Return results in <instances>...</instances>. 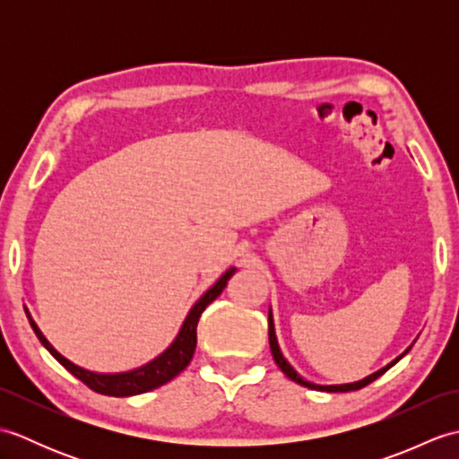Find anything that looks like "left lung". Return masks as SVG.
I'll return each instance as SVG.
<instances>
[{
  "mask_svg": "<svg viewBox=\"0 0 459 459\" xmlns=\"http://www.w3.org/2000/svg\"><path fill=\"white\" fill-rule=\"evenodd\" d=\"M268 339H270V351H272V357H274L276 365L280 367L281 373H284L288 378H291V380H294V383H298V385H301V386L314 388V391H325V393H349V391H359V388L367 386L368 383H373L375 378H378L380 375L386 373L388 368H391L393 365H396L398 360H401V359L408 353V351H411V347H408L401 357H396V359H394V360H391V363H388L386 367L378 368L377 373L365 377L363 380H357V383H349V385H316V383H309V380H306V378H301V377L296 373V370H294V367H291V365L288 363V360L284 359V355H281L280 345H278V339H276V329H274V317H272V309L268 311Z\"/></svg>",
  "mask_w": 459,
  "mask_h": 459,
  "instance_id": "obj_1",
  "label": "left lung"
}]
</instances>
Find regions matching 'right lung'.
Returning <instances> with one entry per match:
<instances>
[{"label": "right lung", "instance_id": "add662e5", "mask_svg": "<svg viewBox=\"0 0 459 459\" xmlns=\"http://www.w3.org/2000/svg\"><path fill=\"white\" fill-rule=\"evenodd\" d=\"M235 272H237L235 266L229 268L197 301H195V306L189 309L187 317L183 321L178 337L173 339V343L165 349L161 355H158L153 360H150V363H145L138 368L126 370V373H94V370L74 365L73 360L63 357L51 343H48L47 337L41 333V329L37 327L31 314H29L27 309L25 314L29 317V324H31L35 331V335L39 337V341H41V345L68 370V373L82 380V383L89 388H92L94 393H100L106 396H134V394L153 391V388L169 383L171 378L178 377L181 370L191 363L195 347H197L199 317L204 311V307H207L212 299H217L221 296V291L224 290V286H227V281L230 280L232 274H235Z\"/></svg>", "mask_w": 459, "mask_h": 459}]
</instances>
